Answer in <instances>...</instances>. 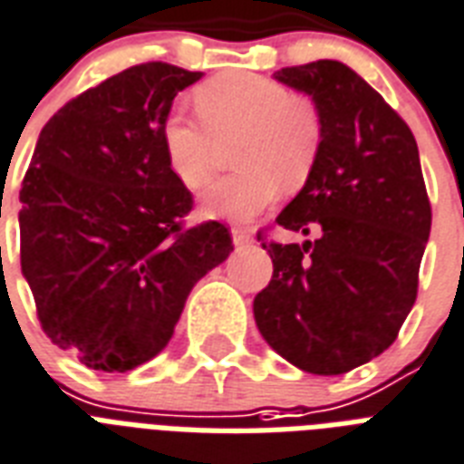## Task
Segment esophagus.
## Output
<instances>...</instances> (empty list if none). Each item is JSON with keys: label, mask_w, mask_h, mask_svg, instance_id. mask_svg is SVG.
Instances as JSON below:
<instances>
[{"label": "esophagus", "mask_w": 464, "mask_h": 464, "mask_svg": "<svg viewBox=\"0 0 464 464\" xmlns=\"http://www.w3.org/2000/svg\"><path fill=\"white\" fill-rule=\"evenodd\" d=\"M251 237H254V232H251L249 227H232V242H235L237 246H242V244H249Z\"/></svg>", "instance_id": "34e87169"}]
</instances>
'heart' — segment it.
I'll use <instances>...</instances> for the list:
<instances>
[{
  "instance_id": "heart-1",
  "label": "heart",
  "mask_w": 464,
  "mask_h": 464,
  "mask_svg": "<svg viewBox=\"0 0 464 464\" xmlns=\"http://www.w3.org/2000/svg\"><path fill=\"white\" fill-rule=\"evenodd\" d=\"M203 123L169 113L161 123V150L171 174L186 188H200L213 176L220 142L235 140L232 164L203 193V210L213 218L246 220L261 213L283 188L295 191L312 174L322 145L317 106L261 74L232 72L193 96Z\"/></svg>"
}]
</instances>
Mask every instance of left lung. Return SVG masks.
<instances>
[{"label": "left lung", "mask_w": 464, "mask_h": 464, "mask_svg": "<svg viewBox=\"0 0 464 464\" xmlns=\"http://www.w3.org/2000/svg\"><path fill=\"white\" fill-rule=\"evenodd\" d=\"M273 77L312 96L322 121L310 179L276 222L319 237L264 242L273 276L254 297V319L295 368L341 375L392 346L414 307L430 232L419 147L397 111L343 63L317 60Z\"/></svg>", "instance_id": "8db88e82"}]
</instances>
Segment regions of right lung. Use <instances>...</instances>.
<instances>
[{
  "instance_id": "1",
  "label": "right lung",
  "mask_w": 464,
  "mask_h": 464,
  "mask_svg": "<svg viewBox=\"0 0 464 464\" xmlns=\"http://www.w3.org/2000/svg\"><path fill=\"white\" fill-rule=\"evenodd\" d=\"M203 72L145 63L72 99L21 186V273L43 332L86 368L125 372L167 346L193 285L229 256L222 222L183 227L193 196L161 123Z\"/></svg>"
}]
</instances>
